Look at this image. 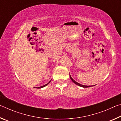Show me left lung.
<instances>
[{"instance_id":"left-lung-1","label":"left lung","mask_w":121,"mask_h":121,"mask_svg":"<svg viewBox=\"0 0 121 121\" xmlns=\"http://www.w3.org/2000/svg\"><path fill=\"white\" fill-rule=\"evenodd\" d=\"M70 76V79H71V81H72L73 83H74L75 84H76V85H78L79 86H81V87H91V86H95V85H92V86H87V85H82V84H79V83H77V82H76L74 79H73L72 77H71V76H70H70Z\"/></svg>"}]
</instances>
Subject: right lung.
I'll list each match as a JSON object with an SVG mask.
<instances>
[{
    "label": "right lung",
    "instance_id": "obj_1",
    "mask_svg": "<svg viewBox=\"0 0 121 121\" xmlns=\"http://www.w3.org/2000/svg\"><path fill=\"white\" fill-rule=\"evenodd\" d=\"M51 81H50L48 84H45V85H43V86H40V87H37V89H41V88H43V87H45V86H46V85H48V84L50 83Z\"/></svg>",
    "mask_w": 121,
    "mask_h": 121
}]
</instances>
